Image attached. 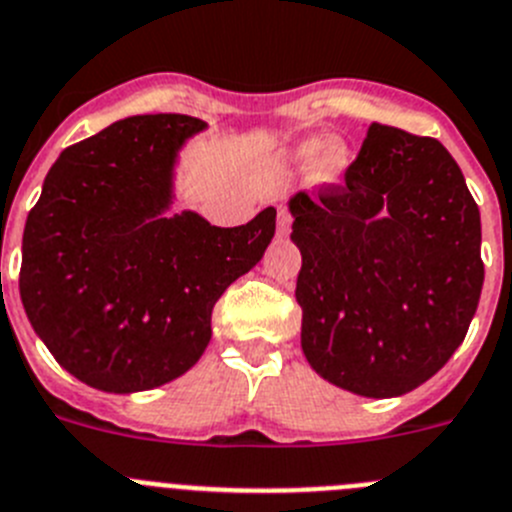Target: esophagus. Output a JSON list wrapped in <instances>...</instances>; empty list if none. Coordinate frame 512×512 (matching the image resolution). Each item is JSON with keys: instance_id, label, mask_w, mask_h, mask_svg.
Returning <instances> with one entry per match:
<instances>
[{"instance_id": "34e87169", "label": "esophagus", "mask_w": 512, "mask_h": 512, "mask_svg": "<svg viewBox=\"0 0 512 512\" xmlns=\"http://www.w3.org/2000/svg\"><path fill=\"white\" fill-rule=\"evenodd\" d=\"M289 228H292V215H289L287 208H279V215H276V231H279V236H287Z\"/></svg>"}]
</instances>
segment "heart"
Masks as SVG:
<instances>
[{"label":"heart","instance_id":"obj_1","mask_svg":"<svg viewBox=\"0 0 512 512\" xmlns=\"http://www.w3.org/2000/svg\"><path fill=\"white\" fill-rule=\"evenodd\" d=\"M297 167H312L309 177L314 185H337L353 164L348 144L337 137H307L289 152Z\"/></svg>","mask_w":512,"mask_h":512}]
</instances>
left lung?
<instances>
[{
  "mask_svg": "<svg viewBox=\"0 0 512 512\" xmlns=\"http://www.w3.org/2000/svg\"><path fill=\"white\" fill-rule=\"evenodd\" d=\"M302 251L297 302L314 373L368 398L444 368L480 302V210L431 137L370 124L342 185L289 200Z\"/></svg>",
  "mask_w": 512,
  "mask_h": 512,
  "instance_id": "left-lung-1",
  "label": "left lung"
}]
</instances>
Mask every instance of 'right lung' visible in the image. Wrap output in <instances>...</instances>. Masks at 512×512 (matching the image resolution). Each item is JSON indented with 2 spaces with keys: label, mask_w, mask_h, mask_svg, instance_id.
Segmentation results:
<instances>
[{
  "label": "right lung",
  "mask_w": 512,
  "mask_h": 512,
  "mask_svg": "<svg viewBox=\"0 0 512 512\" xmlns=\"http://www.w3.org/2000/svg\"><path fill=\"white\" fill-rule=\"evenodd\" d=\"M205 129L182 114L129 116L63 149L22 236L32 330L86 386H164L208 348L220 294L264 256L276 210L218 228L172 213L180 149Z\"/></svg>",
  "instance_id": "add662e5"
}]
</instances>
